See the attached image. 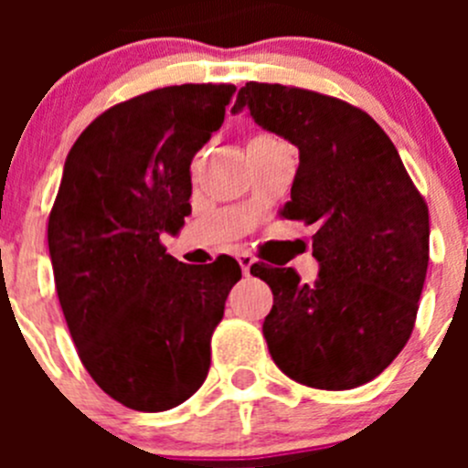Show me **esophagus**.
<instances>
[{
	"label": "esophagus",
	"mask_w": 468,
	"mask_h": 468,
	"mask_svg": "<svg viewBox=\"0 0 468 468\" xmlns=\"http://www.w3.org/2000/svg\"><path fill=\"white\" fill-rule=\"evenodd\" d=\"M238 262H239V267H242L244 276H249V271H251V264H253L251 253H247V251L238 253Z\"/></svg>",
	"instance_id": "obj_1"
}]
</instances>
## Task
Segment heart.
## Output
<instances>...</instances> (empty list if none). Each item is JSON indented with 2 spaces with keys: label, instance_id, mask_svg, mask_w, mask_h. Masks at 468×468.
<instances>
[{
  "label": "heart",
  "instance_id": "obj_1",
  "mask_svg": "<svg viewBox=\"0 0 468 468\" xmlns=\"http://www.w3.org/2000/svg\"><path fill=\"white\" fill-rule=\"evenodd\" d=\"M269 140H276V138H271V135L261 133V135H256V138L251 140V144H256V143H269Z\"/></svg>",
  "mask_w": 468,
  "mask_h": 468
}]
</instances>
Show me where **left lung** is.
Masks as SVG:
<instances>
[{"label":"left lung","instance_id":"1","mask_svg":"<svg viewBox=\"0 0 468 468\" xmlns=\"http://www.w3.org/2000/svg\"><path fill=\"white\" fill-rule=\"evenodd\" d=\"M299 149L285 219L314 224L319 276L256 262L273 292L262 333L278 369L317 389L374 380L403 351L428 271V206L385 131L365 111L313 90L249 81L233 112Z\"/></svg>","mask_w":468,"mask_h":468}]
</instances>
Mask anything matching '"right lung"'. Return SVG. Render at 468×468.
<instances>
[{
  "label": "right lung",
  "mask_w": 468,
  "mask_h": 468,
  "mask_svg": "<svg viewBox=\"0 0 468 468\" xmlns=\"http://www.w3.org/2000/svg\"><path fill=\"white\" fill-rule=\"evenodd\" d=\"M233 92L186 83L108 108L69 149L49 212L56 292L79 357L138 412L176 408L204 385L212 333L242 278L230 256L183 264L160 242L192 212V158Z\"/></svg>",
  "instance_id": "obj_1"
}]
</instances>
